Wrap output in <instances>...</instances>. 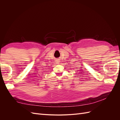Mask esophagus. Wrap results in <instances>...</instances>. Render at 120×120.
<instances>
[{"label":"esophagus","instance_id":"34e87169","mask_svg":"<svg viewBox=\"0 0 120 120\" xmlns=\"http://www.w3.org/2000/svg\"><path fill=\"white\" fill-rule=\"evenodd\" d=\"M56 64H60V61H59V60H57V61H56Z\"/></svg>","mask_w":120,"mask_h":120}]
</instances>
